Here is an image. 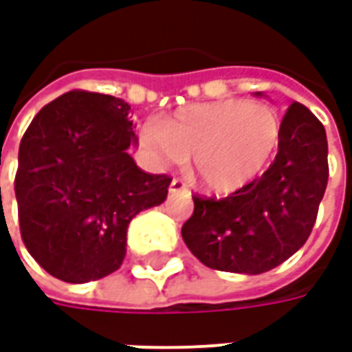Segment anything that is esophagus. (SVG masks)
Instances as JSON below:
<instances>
[{"mask_svg":"<svg viewBox=\"0 0 352 352\" xmlns=\"http://www.w3.org/2000/svg\"><path fill=\"white\" fill-rule=\"evenodd\" d=\"M183 190H186V184H184V181H181V179H173L171 184H169V192H171V194H177V192H183Z\"/></svg>","mask_w":352,"mask_h":352,"instance_id":"1","label":"esophagus"}]
</instances>
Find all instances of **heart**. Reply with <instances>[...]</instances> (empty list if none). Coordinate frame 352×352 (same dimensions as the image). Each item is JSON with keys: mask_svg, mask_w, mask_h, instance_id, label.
I'll list each match as a JSON object with an SVG mask.
<instances>
[{"mask_svg": "<svg viewBox=\"0 0 352 352\" xmlns=\"http://www.w3.org/2000/svg\"><path fill=\"white\" fill-rule=\"evenodd\" d=\"M283 122L264 103L222 100L194 103L139 130L141 145L160 164H183L194 154V171L207 190L228 194L260 177L277 154Z\"/></svg>", "mask_w": 352, "mask_h": 352, "instance_id": "1", "label": "heart"}]
</instances>
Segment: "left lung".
<instances>
[{
  "instance_id": "8db88e82",
  "label": "left lung",
  "mask_w": 352,
  "mask_h": 352,
  "mask_svg": "<svg viewBox=\"0 0 352 352\" xmlns=\"http://www.w3.org/2000/svg\"><path fill=\"white\" fill-rule=\"evenodd\" d=\"M280 122L279 151L262 177L226 198L192 196L194 213L181 234L211 270L270 272L309 237L328 184L324 126L298 101Z\"/></svg>"
}]
</instances>
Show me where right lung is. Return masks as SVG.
<instances>
[{
	"mask_svg": "<svg viewBox=\"0 0 352 352\" xmlns=\"http://www.w3.org/2000/svg\"><path fill=\"white\" fill-rule=\"evenodd\" d=\"M130 105L72 90L35 115L19 148L14 194L20 236L43 270L88 283L120 267L126 230L168 198L169 175L138 168Z\"/></svg>",
	"mask_w": 352,
	"mask_h": 352,
	"instance_id": "obj_1",
	"label": "right lung"
}]
</instances>
